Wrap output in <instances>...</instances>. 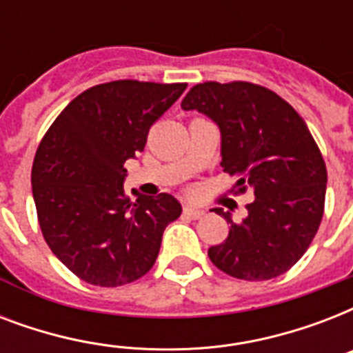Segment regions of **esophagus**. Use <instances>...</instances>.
Wrapping results in <instances>:
<instances>
[{"mask_svg":"<svg viewBox=\"0 0 353 353\" xmlns=\"http://www.w3.org/2000/svg\"><path fill=\"white\" fill-rule=\"evenodd\" d=\"M183 214L190 218V220H199V218H203L205 216V210L203 209H198V207H190L187 205L185 209H183Z\"/></svg>","mask_w":353,"mask_h":353,"instance_id":"esophagus-1","label":"esophagus"}]
</instances>
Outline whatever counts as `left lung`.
<instances>
[{
	"label": "left lung",
	"instance_id": "left-lung-1",
	"mask_svg": "<svg viewBox=\"0 0 353 353\" xmlns=\"http://www.w3.org/2000/svg\"><path fill=\"white\" fill-rule=\"evenodd\" d=\"M181 108L220 126L221 166L236 176L231 194L254 196L240 223L214 209L231 227L225 241L209 249L210 262L251 282L290 271L317 234L328 181L304 119L274 91L241 80L196 84Z\"/></svg>",
	"mask_w": 353,
	"mask_h": 353
}]
</instances>
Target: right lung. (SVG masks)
Listing matches in <instances>:
<instances>
[{
	"label": "right lung",
	"mask_w": 353,
	"mask_h": 353,
	"mask_svg": "<svg viewBox=\"0 0 353 353\" xmlns=\"http://www.w3.org/2000/svg\"><path fill=\"white\" fill-rule=\"evenodd\" d=\"M185 82L113 80L63 108L36 150L30 183L41 234L88 284L117 288L148 273L166 225L181 214L170 194L128 198L124 163L143 152L152 124Z\"/></svg>",
	"instance_id": "1"
}]
</instances>
